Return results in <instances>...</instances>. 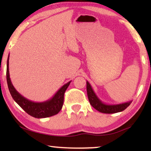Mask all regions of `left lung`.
I'll return each mask as SVG.
<instances>
[{
	"instance_id": "left-lung-1",
	"label": "left lung",
	"mask_w": 151,
	"mask_h": 151,
	"mask_svg": "<svg viewBox=\"0 0 151 151\" xmlns=\"http://www.w3.org/2000/svg\"><path fill=\"white\" fill-rule=\"evenodd\" d=\"M86 91H87V96L90 104L99 112L103 113H115L121 112V111L127 109L132 102L131 100L129 102L118 104H105L97 96L96 93L93 90L91 86L88 81H86Z\"/></svg>"
}]
</instances>
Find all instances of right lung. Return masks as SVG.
Segmentation results:
<instances>
[{
    "instance_id": "obj_1",
    "label": "right lung",
    "mask_w": 151,
    "mask_h": 151,
    "mask_svg": "<svg viewBox=\"0 0 151 151\" xmlns=\"http://www.w3.org/2000/svg\"><path fill=\"white\" fill-rule=\"evenodd\" d=\"M9 56L7 62V82L9 91L14 101L31 116L45 118L56 115L60 112L64 102V95L71 81L64 84L52 98L42 102H35L27 99L18 93L12 83L9 71Z\"/></svg>"
}]
</instances>
